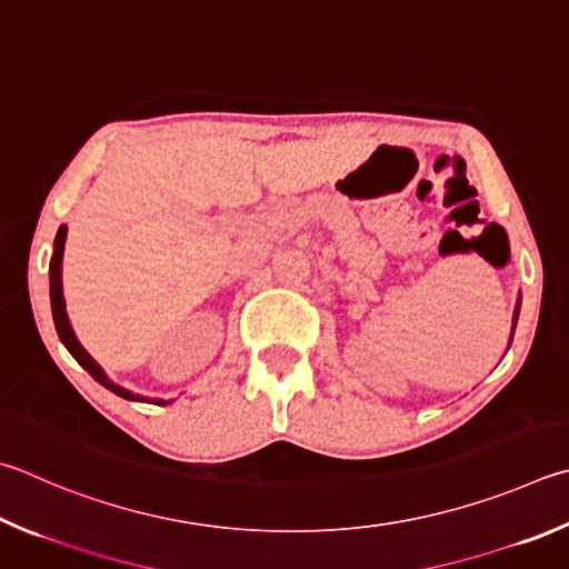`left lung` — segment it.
Masks as SVG:
<instances>
[{"instance_id": "left-lung-1", "label": "left lung", "mask_w": 569, "mask_h": 569, "mask_svg": "<svg viewBox=\"0 0 569 569\" xmlns=\"http://www.w3.org/2000/svg\"><path fill=\"white\" fill-rule=\"evenodd\" d=\"M518 306H520V303H518ZM518 313H520V311H515V323H518Z\"/></svg>"}]
</instances>
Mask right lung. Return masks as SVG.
<instances>
[{"label": "right lung", "mask_w": 569, "mask_h": 569, "mask_svg": "<svg viewBox=\"0 0 569 569\" xmlns=\"http://www.w3.org/2000/svg\"><path fill=\"white\" fill-rule=\"evenodd\" d=\"M64 241H67V226H61V229L57 231V239H54V253H51V261H49L51 316H54V326H57V333H59V338H61V343L67 346V350H69L71 356H74L77 363H79L81 368H84L87 373L97 380V383L109 388L111 392H117L119 398L147 402L149 398L137 396V392H131V390H127V388L111 383L104 370H101V366L97 363V360L91 358L84 348H81V343H79L77 336H74V330H71L69 316H67V306H64V296H61V258H64ZM153 402H159V406H163V402H167V400H153Z\"/></svg>", "instance_id": "right-lung-1"}]
</instances>
